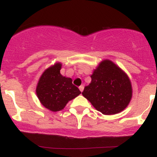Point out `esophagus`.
<instances>
[{
	"mask_svg": "<svg viewBox=\"0 0 157 157\" xmlns=\"http://www.w3.org/2000/svg\"><path fill=\"white\" fill-rule=\"evenodd\" d=\"M79 89H80V91H81V92H82V91H83V89H84V86H80V87H79Z\"/></svg>",
	"mask_w": 157,
	"mask_h": 157,
	"instance_id": "esophagus-1",
	"label": "esophagus"
}]
</instances>
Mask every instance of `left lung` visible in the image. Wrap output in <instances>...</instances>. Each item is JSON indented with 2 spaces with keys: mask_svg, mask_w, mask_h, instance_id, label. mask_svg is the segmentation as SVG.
<instances>
[{
  "mask_svg": "<svg viewBox=\"0 0 157 157\" xmlns=\"http://www.w3.org/2000/svg\"><path fill=\"white\" fill-rule=\"evenodd\" d=\"M91 82L82 94L97 111L105 115L121 112L132 97L130 79L112 61H102L91 75Z\"/></svg>",
  "mask_w": 157,
  "mask_h": 157,
  "instance_id": "8db88e82",
  "label": "left lung"
}]
</instances>
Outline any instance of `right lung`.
Returning <instances> with one entry per match:
<instances>
[{
	"label": "right lung",
	"instance_id": "right-lung-1",
	"mask_svg": "<svg viewBox=\"0 0 157 157\" xmlns=\"http://www.w3.org/2000/svg\"><path fill=\"white\" fill-rule=\"evenodd\" d=\"M61 66L60 63H56L45 70L36 88L40 102L52 111L63 109L68 101L81 94L78 88L73 85L71 78L61 75Z\"/></svg>",
	"mask_w": 157,
	"mask_h": 157
}]
</instances>
